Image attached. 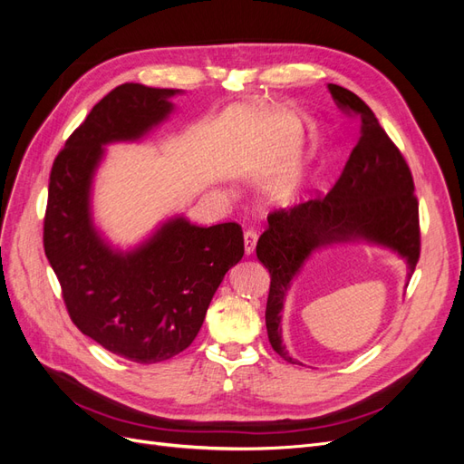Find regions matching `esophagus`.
<instances>
[{
  "instance_id": "34e87169",
  "label": "esophagus",
  "mask_w": 464,
  "mask_h": 464,
  "mask_svg": "<svg viewBox=\"0 0 464 464\" xmlns=\"http://www.w3.org/2000/svg\"><path fill=\"white\" fill-rule=\"evenodd\" d=\"M256 244H257V232L256 230H246L244 234V249L246 256H251L256 251Z\"/></svg>"
}]
</instances>
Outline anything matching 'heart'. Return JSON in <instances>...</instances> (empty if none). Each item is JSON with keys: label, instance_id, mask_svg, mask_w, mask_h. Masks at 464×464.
<instances>
[{"label": "heart", "instance_id": "heart-1", "mask_svg": "<svg viewBox=\"0 0 464 464\" xmlns=\"http://www.w3.org/2000/svg\"><path fill=\"white\" fill-rule=\"evenodd\" d=\"M298 186H300V179H298V178H292V179L285 181V184L278 188V198H283V199H292L294 195L298 193Z\"/></svg>", "mask_w": 464, "mask_h": 464}]
</instances>
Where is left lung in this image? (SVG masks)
Instances as JSON below:
<instances>
[{
    "instance_id": "obj_1",
    "label": "left lung",
    "mask_w": 464,
    "mask_h": 464,
    "mask_svg": "<svg viewBox=\"0 0 464 464\" xmlns=\"http://www.w3.org/2000/svg\"><path fill=\"white\" fill-rule=\"evenodd\" d=\"M327 87L336 106L358 116V145L325 198L269 215V228L256 249L271 275L265 312L269 343L290 363L300 362L283 344L280 319L292 283L315 251L358 242L379 246L406 261L409 276L420 257L418 199L409 164L360 96L333 82Z\"/></svg>"
}]
</instances>
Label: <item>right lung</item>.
Listing matches in <instances>:
<instances>
[{
  "mask_svg": "<svg viewBox=\"0 0 464 464\" xmlns=\"http://www.w3.org/2000/svg\"><path fill=\"white\" fill-rule=\"evenodd\" d=\"M176 94L139 82L116 87L67 139L50 174L44 251L69 317L111 354L137 363L184 353L224 275L244 257L236 222L203 228L176 215L131 249L108 244L94 227L92 179L104 147L159 128Z\"/></svg>",
  "mask_w": 464,
  "mask_h": 464,
  "instance_id": "obj_1",
  "label": "right lung"
}]
</instances>
